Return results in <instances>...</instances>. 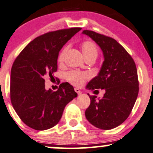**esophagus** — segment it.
Instances as JSON below:
<instances>
[{"label": "esophagus", "instance_id": "34e87169", "mask_svg": "<svg viewBox=\"0 0 153 153\" xmlns=\"http://www.w3.org/2000/svg\"><path fill=\"white\" fill-rule=\"evenodd\" d=\"M75 91L78 93V94H81V93H82V92H81V91L78 88H75Z\"/></svg>", "mask_w": 153, "mask_h": 153}]
</instances>
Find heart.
I'll return each instance as SVG.
<instances>
[{
	"instance_id": "1",
	"label": "heart",
	"mask_w": 153,
	"mask_h": 153,
	"mask_svg": "<svg viewBox=\"0 0 153 153\" xmlns=\"http://www.w3.org/2000/svg\"><path fill=\"white\" fill-rule=\"evenodd\" d=\"M68 46L63 47L62 50L60 51L58 56V62L59 64H62L64 62L65 57L68 51ZM80 49L82 53L87 61H94L97 59L99 53L97 46L94 42L90 40L83 42L80 46ZM65 78L67 81H68L71 84L75 86H82L85 81L89 78V76L86 73H82L78 71H71L65 73Z\"/></svg>"
}]
</instances>
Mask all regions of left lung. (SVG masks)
<instances>
[{"mask_svg": "<svg viewBox=\"0 0 153 153\" xmlns=\"http://www.w3.org/2000/svg\"><path fill=\"white\" fill-rule=\"evenodd\" d=\"M82 33L100 46L104 57L99 74L86 88L105 91L100 100L88 94L90 104L85 114L91 124L109 130L124 122L136 101L139 91L136 65L130 54L114 39L91 30H83Z\"/></svg>", "mask_w": 153, "mask_h": 153, "instance_id": "8db88e82", "label": "left lung"}]
</instances>
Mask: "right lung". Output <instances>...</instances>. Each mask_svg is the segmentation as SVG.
<instances>
[{
	"label": "right lung",
	"instance_id": "obj_1",
	"mask_svg": "<svg viewBox=\"0 0 153 153\" xmlns=\"http://www.w3.org/2000/svg\"><path fill=\"white\" fill-rule=\"evenodd\" d=\"M80 27L52 31L37 36L17 56L10 74L11 103L20 119L37 131L59 123L68 103L78 94L69 83H61L57 91L46 90V76L57 71L60 50Z\"/></svg>",
	"mask_w": 153,
	"mask_h": 153
}]
</instances>
